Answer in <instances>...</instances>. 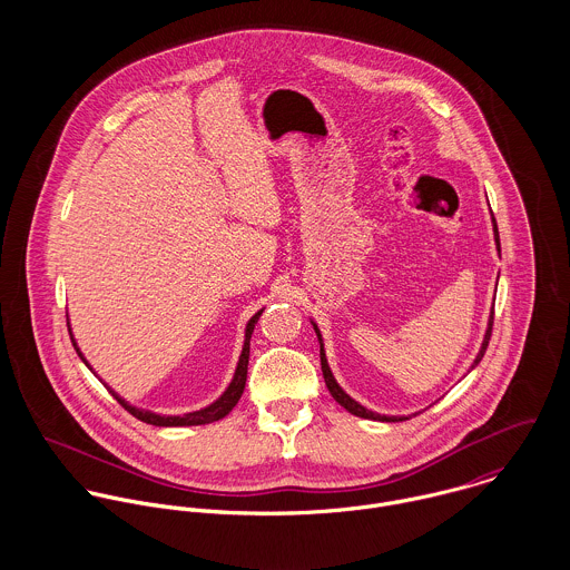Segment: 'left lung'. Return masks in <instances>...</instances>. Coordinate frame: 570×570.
<instances>
[{
    "label": "left lung",
    "mask_w": 570,
    "mask_h": 570,
    "mask_svg": "<svg viewBox=\"0 0 570 570\" xmlns=\"http://www.w3.org/2000/svg\"><path fill=\"white\" fill-rule=\"evenodd\" d=\"M491 224H493V239H495V247H498V252H500V237H498V226H495V219H493V215H491ZM314 328H316V335H318V342H321V364H323V375H325V384L326 389H328V393L333 395V400L340 404L342 407H346L351 414H355V416H362V419H373V421H406L410 416H391V414H377V412H373V410H368V407L362 406V404H357L353 397H348L342 389H340V384L335 382V377H333V373H331V368H328V362H326L325 355V344H323V335H321V328L316 323H312ZM491 326H493V307H491V316H489L488 331H485V337H483V344H481V351H479V355H476V360H474V364H472V368L474 366H479V362L483 360V355H485V351H488L489 337H491ZM416 414V412H414Z\"/></svg>",
    "instance_id": "obj_1"
}]
</instances>
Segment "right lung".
<instances>
[{
  "instance_id": "right-lung-1",
  "label": "right lung",
  "mask_w": 570,
  "mask_h": 570,
  "mask_svg": "<svg viewBox=\"0 0 570 570\" xmlns=\"http://www.w3.org/2000/svg\"><path fill=\"white\" fill-rule=\"evenodd\" d=\"M261 314H263V309L256 312V314L247 321V325H245L244 351H242V355H239V362H237L233 382L228 384V389L224 391V395H222L219 400H215L210 406L195 410V412H186V414H158V412H151V410H145V407L131 406V404L125 402L116 391H111L102 380H100V382L107 386V391L114 395V400H116L120 406L125 407L127 412H131L136 419L145 421V423H151V425L179 428V425H206V423L219 421V419H224L233 407L239 404V400H242V395H244L245 380H247V360H249V337H252V331H254V325L258 323ZM68 328H70V323H68ZM70 337H72V344H75L79 357L85 362V366L94 373V368H91L89 362L85 360V355H82L81 348H79V344H77V340H75V335H72V328H70ZM94 375H96V373H94Z\"/></svg>"
}]
</instances>
